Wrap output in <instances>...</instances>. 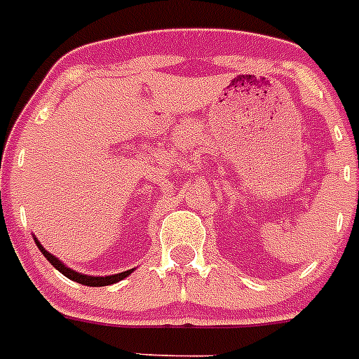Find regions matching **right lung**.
<instances>
[{
	"mask_svg": "<svg viewBox=\"0 0 359 359\" xmlns=\"http://www.w3.org/2000/svg\"><path fill=\"white\" fill-rule=\"evenodd\" d=\"M34 241H36L37 248L41 250V253H43L44 257H46V261L50 262V264L53 266L55 269H59L65 277H68L69 280L73 282H79V284H84V286H90V287H100V286H111V284H116V282L123 280L126 277H129V275L135 271V268L133 269H128V271H122V273H115V275H106V277H93V275H84V273H79V271H75V269L68 268V266L65 264V262L61 261V259H57L55 255H52L50 252H46L44 250L43 244L37 241V237H34Z\"/></svg>",
	"mask_w": 359,
	"mask_h": 359,
	"instance_id": "1",
	"label": "right lung"
}]
</instances>
